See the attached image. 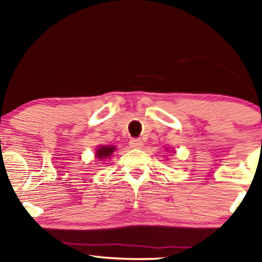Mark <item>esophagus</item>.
Masks as SVG:
<instances>
[{"instance_id": "1", "label": "esophagus", "mask_w": 262, "mask_h": 262, "mask_svg": "<svg viewBox=\"0 0 262 262\" xmlns=\"http://www.w3.org/2000/svg\"><path fill=\"white\" fill-rule=\"evenodd\" d=\"M129 145H130V148L140 149V148L143 147V142H142L141 139H132L129 141Z\"/></svg>"}]
</instances>
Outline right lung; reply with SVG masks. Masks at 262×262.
Listing matches in <instances>:
<instances>
[{
	"label": "right lung",
	"instance_id": "add662e5",
	"mask_svg": "<svg viewBox=\"0 0 262 262\" xmlns=\"http://www.w3.org/2000/svg\"><path fill=\"white\" fill-rule=\"evenodd\" d=\"M114 145H99L96 150V157L99 161H101V159H107L114 152Z\"/></svg>",
	"mask_w": 262,
	"mask_h": 262
}]
</instances>
